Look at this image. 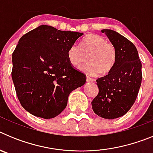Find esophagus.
Returning <instances> with one entry per match:
<instances>
[{
  "instance_id": "esophagus-1",
  "label": "esophagus",
  "mask_w": 153,
  "mask_h": 153,
  "mask_svg": "<svg viewBox=\"0 0 153 153\" xmlns=\"http://www.w3.org/2000/svg\"><path fill=\"white\" fill-rule=\"evenodd\" d=\"M94 81H95V79H93V78L89 77V76L86 77V82H87V83H93V82H94Z\"/></svg>"
}]
</instances>
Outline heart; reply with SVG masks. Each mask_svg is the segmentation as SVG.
<instances>
[{"instance_id":"heart-1","label":"heart","mask_w":153,"mask_h":153,"mask_svg":"<svg viewBox=\"0 0 153 153\" xmlns=\"http://www.w3.org/2000/svg\"><path fill=\"white\" fill-rule=\"evenodd\" d=\"M87 59V63L80 70L89 76H97L100 73L106 74L113 68L116 61V48L111 42L106 41L103 36L90 34L83 42L70 47L67 52L70 63L78 67Z\"/></svg>"}]
</instances>
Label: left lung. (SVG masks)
Segmentation results:
<instances>
[{
	"label": "left lung",
	"instance_id": "8db88e82",
	"mask_svg": "<svg viewBox=\"0 0 153 153\" xmlns=\"http://www.w3.org/2000/svg\"><path fill=\"white\" fill-rule=\"evenodd\" d=\"M116 48V61L107 75L97 79L99 93L92 101L99 117H123L134 104L142 83V63L135 45L112 30H102Z\"/></svg>",
	"mask_w": 153,
	"mask_h": 153
}]
</instances>
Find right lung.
Segmentation results:
<instances>
[{"instance_id":"1","label":"right lung","mask_w":153,"mask_h":153,"mask_svg":"<svg viewBox=\"0 0 153 153\" xmlns=\"http://www.w3.org/2000/svg\"><path fill=\"white\" fill-rule=\"evenodd\" d=\"M83 33L41 25L21 36L12 53V79L21 106L33 116L56 117L69 94L86 76L70 64L67 52Z\"/></svg>"}]
</instances>
